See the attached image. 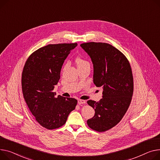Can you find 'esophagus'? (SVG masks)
I'll list each match as a JSON object with an SVG mask.
<instances>
[{"label": "esophagus", "instance_id": "34e87169", "mask_svg": "<svg viewBox=\"0 0 160 160\" xmlns=\"http://www.w3.org/2000/svg\"><path fill=\"white\" fill-rule=\"evenodd\" d=\"M86 100H80V99H79L78 100V103L79 104V105H81V104H84V103H86Z\"/></svg>", "mask_w": 160, "mask_h": 160}]
</instances>
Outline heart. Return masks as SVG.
<instances>
[{
  "mask_svg": "<svg viewBox=\"0 0 160 160\" xmlns=\"http://www.w3.org/2000/svg\"><path fill=\"white\" fill-rule=\"evenodd\" d=\"M76 62H77V64L78 67H80V66H85L86 64H89V63L86 60H85L84 59H83L82 58H77Z\"/></svg>",
  "mask_w": 160,
  "mask_h": 160,
  "instance_id": "heart-1",
  "label": "heart"
}]
</instances>
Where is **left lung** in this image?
Segmentation results:
<instances>
[{
    "label": "left lung",
    "instance_id": "left-lung-1",
    "mask_svg": "<svg viewBox=\"0 0 160 160\" xmlns=\"http://www.w3.org/2000/svg\"><path fill=\"white\" fill-rule=\"evenodd\" d=\"M80 46L92 62L94 83L103 89L99 102H87L95 111L87 123L92 130L105 132L121 121L129 107L134 90L131 67L123 53L111 44L91 42Z\"/></svg>",
    "mask_w": 160,
    "mask_h": 160
}]
</instances>
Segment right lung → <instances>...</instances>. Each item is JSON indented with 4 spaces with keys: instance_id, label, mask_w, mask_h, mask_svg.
<instances>
[{
    "instance_id": "1",
    "label": "right lung",
    "mask_w": 160,
    "mask_h": 160,
    "mask_svg": "<svg viewBox=\"0 0 160 160\" xmlns=\"http://www.w3.org/2000/svg\"><path fill=\"white\" fill-rule=\"evenodd\" d=\"M77 43L49 44L34 51L26 60L22 73L23 97L37 122L52 130L64 125L76 108L77 100L55 97L64 60Z\"/></svg>"
}]
</instances>
